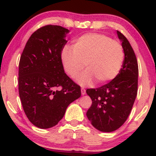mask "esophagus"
Masks as SVG:
<instances>
[{
  "label": "esophagus",
  "mask_w": 156,
  "mask_h": 156,
  "mask_svg": "<svg viewBox=\"0 0 156 156\" xmlns=\"http://www.w3.org/2000/svg\"><path fill=\"white\" fill-rule=\"evenodd\" d=\"M81 94H82V95H85L86 94V90L85 89H84V88H81Z\"/></svg>",
  "instance_id": "obj_1"
}]
</instances>
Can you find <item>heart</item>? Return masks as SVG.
<instances>
[{"label":"heart","mask_w":156,"mask_h":156,"mask_svg":"<svg viewBox=\"0 0 156 156\" xmlns=\"http://www.w3.org/2000/svg\"><path fill=\"white\" fill-rule=\"evenodd\" d=\"M125 59L122 45L106 34L90 33L78 37L73 48L66 46L61 53L64 70L72 79L79 76L85 64L87 69L78 79L83 86L94 79L98 84L112 81L120 73Z\"/></svg>","instance_id":"1"}]
</instances>
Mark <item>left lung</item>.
I'll return each mask as SVG.
<instances>
[{"label":"left lung","mask_w":156,"mask_h":156,"mask_svg":"<svg viewBox=\"0 0 156 156\" xmlns=\"http://www.w3.org/2000/svg\"><path fill=\"white\" fill-rule=\"evenodd\" d=\"M125 53L120 73L112 81L98 88L87 89L92 105L87 117L96 129L112 132L126 122L134 103L138 86V64L127 39L117 31Z\"/></svg>","instance_id":"obj_1"}]
</instances>
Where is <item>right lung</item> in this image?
Returning <instances> with one entry per match:
<instances>
[{"mask_svg": "<svg viewBox=\"0 0 156 156\" xmlns=\"http://www.w3.org/2000/svg\"><path fill=\"white\" fill-rule=\"evenodd\" d=\"M69 30L43 26L28 40L19 64V94L23 110L34 126L52 127L63 118L81 87L65 73L61 53Z\"/></svg>", "mask_w": 156, "mask_h": 156, "instance_id": "1", "label": "right lung"}]
</instances>
